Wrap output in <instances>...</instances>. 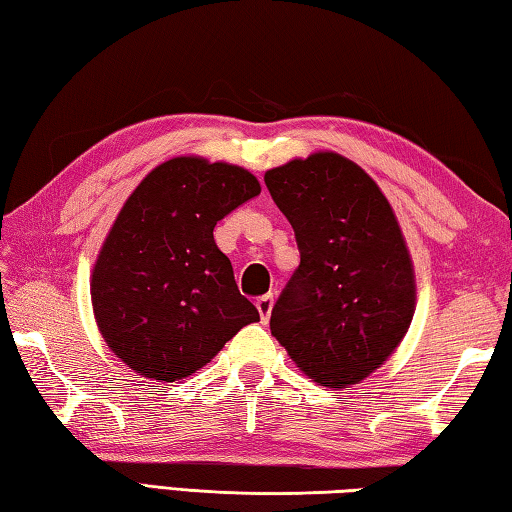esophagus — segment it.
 Here are the masks:
<instances>
[{"label": "esophagus", "mask_w": 512, "mask_h": 512, "mask_svg": "<svg viewBox=\"0 0 512 512\" xmlns=\"http://www.w3.org/2000/svg\"><path fill=\"white\" fill-rule=\"evenodd\" d=\"M256 308L261 312V319L267 321L272 315V308H274V294H263V297L256 299Z\"/></svg>", "instance_id": "34e87169"}]
</instances>
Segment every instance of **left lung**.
I'll return each mask as SVG.
<instances>
[{
    "instance_id": "left-lung-1",
    "label": "left lung",
    "mask_w": 512,
    "mask_h": 512,
    "mask_svg": "<svg viewBox=\"0 0 512 512\" xmlns=\"http://www.w3.org/2000/svg\"><path fill=\"white\" fill-rule=\"evenodd\" d=\"M301 263L272 308V335L328 389L364 380L396 351L416 308L400 224L380 186L337 152L265 173Z\"/></svg>"
}]
</instances>
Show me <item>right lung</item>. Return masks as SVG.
Returning a JSON list of instances; mask_svg holds the SVG:
<instances>
[{"mask_svg":"<svg viewBox=\"0 0 512 512\" xmlns=\"http://www.w3.org/2000/svg\"><path fill=\"white\" fill-rule=\"evenodd\" d=\"M258 193L245 168L175 157L125 200L96 258L92 306L107 346L132 371L184 380L261 319L213 240L218 220Z\"/></svg>","mask_w":512,"mask_h":512,"instance_id":"right-lung-1","label":"right lung"}]
</instances>
